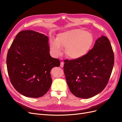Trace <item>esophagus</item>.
<instances>
[{
  "mask_svg": "<svg viewBox=\"0 0 122 122\" xmlns=\"http://www.w3.org/2000/svg\"><path fill=\"white\" fill-rule=\"evenodd\" d=\"M64 62H61V65H60L61 67V68H63V67H64Z\"/></svg>",
  "mask_w": 122,
  "mask_h": 122,
  "instance_id": "obj_1",
  "label": "esophagus"
}]
</instances>
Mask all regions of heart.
<instances>
[{
  "label": "heart",
  "mask_w": 122,
  "mask_h": 122,
  "mask_svg": "<svg viewBox=\"0 0 122 122\" xmlns=\"http://www.w3.org/2000/svg\"><path fill=\"white\" fill-rule=\"evenodd\" d=\"M94 43V37L91 33L83 29L75 28L61 32L56 40H51L50 49L55 56L62 53V48H66V54L72 60H78L89 52Z\"/></svg>",
  "instance_id": "heart-1"
}]
</instances>
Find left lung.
Here are the masks:
<instances>
[{
    "label": "left lung",
    "instance_id": "obj_1",
    "mask_svg": "<svg viewBox=\"0 0 122 122\" xmlns=\"http://www.w3.org/2000/svg\"><path fill=\"white\" fill-rule=\"evenodd\" d=\"M65 62L64 73L70 91L77 97L88 99L101 93L107 84L114 54L108 39L102 36L84 57Z\"/></svg>",
    "mask_w": 122,
    "mask_h": 122
}]
</instances>
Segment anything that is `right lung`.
<instances>
[{"instance_id":"obj_1","label":"right lung","mask_w":122,"mask_h":122,"mask_svg":"<svg viewBox=\"0 0 122 122\" xmlns=\"http://www.w3.org/2000/svg\"><path fill=\"white\" fill-rule=\"evenodd\" d=\"M48 40L38 32L21 31L9 50L6 65L10 82L25 97L45 95L52 84L51 69L60 66V60L50 56Z\"/></svg>"}]
</instances>
